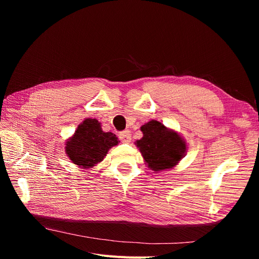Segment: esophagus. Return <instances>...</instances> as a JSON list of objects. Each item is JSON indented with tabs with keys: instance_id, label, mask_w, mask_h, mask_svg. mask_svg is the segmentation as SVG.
<instances>
[{
	"instance_id": "1",
	"label": "esophagus",
	"mask_w": 259,
	"mask_h": 259,
	"mask_svg": "<svg viewBox=\"0 0 259 259\" xmlns=\"http://www.w3.org/2000/svg\"><path fill=\"white\" fill-rule=\"evenodd\" d=\"M119 138L122 143H130L131 139H132V135H131V132L130 131H124L122 133H120Z\"/></svg>"
}]
</instances>
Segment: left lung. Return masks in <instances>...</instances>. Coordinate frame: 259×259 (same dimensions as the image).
Masks as SVG:
<instances>
[{
  "label": "left lung",
  "mask_w": 259,
  "mask_h": 259,
  "mask_svg": "<svg viewBox=\"0 0 259 259\" xmlns=\"http://www.w3.org/2000/svg\"><path fill=\"white\" fill-rule=\"evenodd\" d=\"M144 137L136 145L148 166L154 171L175 166L186 152V144L176 132L167 130L158 121L143 125Z\"/></svg>",
  "instance_id": "8db88e82"
}]
</instances>
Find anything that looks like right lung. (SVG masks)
I'll use <instances>...</instances> for the list:
<instances>
[{
    "label": "right lung",
    "mask_w": 259,
    "mask_h": 259,
    "mask_svg": "<svg viewBox=\"0 0 259 259\" xmlns=\"http://www.w3.org/2000/svg\"><path fill=\"white\" fill-rule=\"evenodd\" d=\"M117 143V137L110 132H103L96 119H86L67 143L66 152L79 167L91 168L103 161L109 149Z\"/></svg>",
    "instance_id": "obj_1"
}]
</instances>
